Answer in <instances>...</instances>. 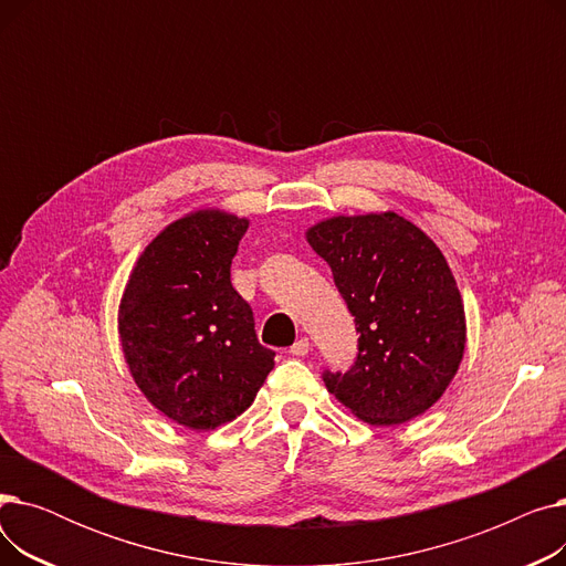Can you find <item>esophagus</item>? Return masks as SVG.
Listing matches in <instances>:
<instances>
[{"label":"esophagus","instance_id":"34e87169","mask_svg":"<svg viewBox=\"0 0 566 566\" xmlns=\"http://www.w3.org/2000/svg\"><path fill=\"white\" fill-rule=\"evenodd\" d=\"M310 348H312L310 339H307V337H301L298 342H295V344L289 348V353H291V355H295V358H303V355H307V353H310Z\"/></svg>","mask_w":566,"mask_h":566}]
</instances>
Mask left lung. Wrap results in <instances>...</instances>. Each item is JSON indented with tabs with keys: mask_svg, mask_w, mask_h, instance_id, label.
Masks as SVG:
<instances>
[{
	"mask_svg": "<svg viewBox=\"0 0 566 566\" xmlns=\"http://www.w3.org/2000/svg\"><path fill=\"white\" fill-rule=\"evenodd\" d=\"M307 241L328 261L360 335L348 371H323L328 390L374 427L418 418L448 390L465 348L448 261L397 213L331 218Z\"/></svg>",
	"mask_w": 566,
	"mask_h": 566,
	"instance_id": "1",
	"label": "left lung"
}]
</instances>
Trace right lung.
Here are the masks:
<instances>
[{"mask_svg": "<svg viewBox=\"0 0 566 566\" xmlns=\"http://www.w3.org/2000/svg\"><path fill=\"white\" fill-rule=\"evenodd\" d=\"M248 220L197 211L158 233L126 284L118 335L144 397L195 431L231 422L275 367L231 284Z\"/></svg>", "mask_w": 566, "mask_h": 566, "instance_id": "obj_1", "label": "right lung"}]
</instances>
